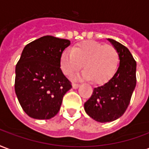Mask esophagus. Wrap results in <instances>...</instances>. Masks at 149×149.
<instances>
[{"label":"esophagus","instance_id":"34e87169","mask_svg":"<svg viewBox=\"0 0 149 149\" xmlns=\"http://www.w3.org/2000/svg\"><path fill=\"white\" fill-rule=\"evenodd\" d=\"M79 86V84H78V83H72V87H73L74 89H77Z\"/></svg>","mask_w":149,"mask_h":149}]
</instances>
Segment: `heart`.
Returning <instances> with one entry per match:
<instances>
[{
  "label": "heart",
  "mask_w": 149,
  "mask_h": 149,
  "mask_svg": "<svg viewBox=\"0 0 149 149\" xmlns=\"http://www.w3.org/2000/svg\"><path fill=\"white\" fill-rule=\"evenodd\" d=\"M119 54L114 47L96 41H83L66 50L60 56V67L64 74L72 76L82 67V78L96 83L107 81L118 68Z\"/></svg>",
  "instance_id": "obj_1"
}]
</instances>
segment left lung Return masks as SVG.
Instances as JSON below:
<instances>
[{"mask_svg": "<svg viewBox=\"0 0 149 149\" xmlns=\"http://www.w3.org/2000/svg\"><path fill=\"white\" fill-rule=\"evenodd\" d=\"M118 51L120 64L114 75L94 89L84 104L86 113L98 122H109L121 117L130 105L136 84V63L126 47L108 39Z\"/></svg>", "mask_w": 149, "mask_h": 149, "instance_id": "left-lung-1", "label": "left lung"}]
</instances>
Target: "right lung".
Wrapping results in <instances>:
<instances>
[{
  "label": "right lung",
  "instance_id": "obj_1",
  "mask_svg": "<svg viewBox=\"0 0 149 149\" xmlns=\"http://www.w3.org/2000/svg\"><path fill=\"white\" fill-rule=\"evenodd\" d=\"M70 41L45 36L27 44L16 66L15 91L24 111L35 119H51L72 88L60 68V56Z\"/></svg>",
  "mask_w": 149,
  "mask_h": 149
}]
</instances>
